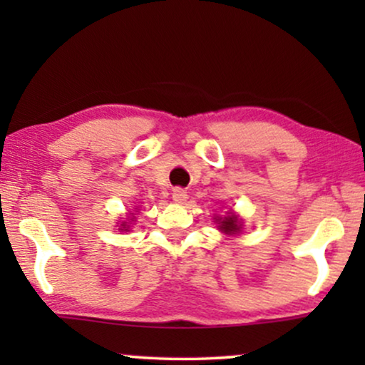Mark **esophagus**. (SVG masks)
I'll use <instances>...</instances> for the list:
<instances>
[{"mask_svg":"<svg viewBox=\"0 0 365 365\" xmlns=\"http://www.w3.org/2000/svg\"><path fill=\"white\" fill-rule=\"evenodd\" d=\"M173 199H174V201H176V202L182 204V202L187 199V192L184 191V189H181V187L173 189Z\"/></svg>","mask_w":365,"mask_h":365,"instance_id":"obj_1","label":"esophagus"}]
</instances>
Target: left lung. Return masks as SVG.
<instances>
[{
    "mask_svg": "<svg viewBox=\"0 0 365 365\" xmlns=\"http://www.w3.org/2000/svg\"><path fill=\"white\" fill-rule=\"evenodd\" d=\"M217 224H219V229H221L222 232H226V234H236L239 229H241V224H239V219L234 216V214H231V216H227V217H221V219H217Z\"/></svg>",
    "mask_w": 365,
    "mask_h": 365,
    "instance_id": "obj_1",
    "label": "left lung"
}]
</instances>
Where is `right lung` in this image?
<instances>
[{"label": "right lung", "mask_w": 365, "mask_h": 365, "mask_svg": "<svg viewBox=\"0 0 365 365\" xmlns=\"http://www.w3.org/2000/svg\"><path fill=\"white\" fill-rule=\"evenodd\" d=\"M123 226H124V224H123Z\"/></svg>", "instance_id": "right-lung-1"}]
</instances>
